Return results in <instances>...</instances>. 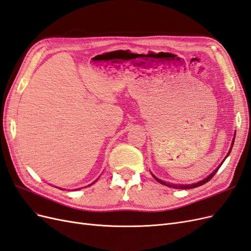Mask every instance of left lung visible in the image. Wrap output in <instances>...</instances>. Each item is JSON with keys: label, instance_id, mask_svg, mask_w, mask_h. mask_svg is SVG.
<instances>
[{"label": "left lung", "instance_id": "left-lung-1", "mask_svg": "<svg viewBox=\"0 0 251 251\" xmlns=\"http://www.w3.org/2000/svg\"><path fill=\"white\" fill-rule=\"evenodd\" d=\"M234 136H235V134H234ZM233 142H234V138L232 139V143H231V147H230V150H229V151H228V154H227V156L225 157V159L227 158V157H228V155L230 154V151H231V149H232V147H233ZM225 159H224V160H225ZM224 160L222 161V163L224 162ZM222 163L221 164H220L219 166H218V168L214 171V172H212L210 175H209V176L208 177H206V178H205V179H203L202 181H199V182H197V183H194V184H183V185H181V184H172V183H169V182H164V181H162V180H160V179H158L156 176H154V175L153 174H151V175H153V177L159 182V183H161V184H163V185H165V186H169V187H173V188H177V189H189V188H195V187H198V186H201V185H203V184H205V183H206V182H208L212 177H214L215 176V175H216V173L218 172V170L220 169V166H221L222 165Z\"/></svg>", "mask_w": 251, "mask_h": 251}]
</instances>
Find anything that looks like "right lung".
<instances>
[{
	"instance_id": "right-lung-1",
	"label": "right lung",
	"mask_w": 251,
	"mask_h": 251,
	"mask_svg": "<svg viewBox=\"0 0 251 251\" xmlns=\"http://www.w3.org/2000/svg\"><path fill=\"white\" fill-rule=\"evenodd\" d=\"M95 182H96V181H95ZM93 183H94V182H93ZM93 183H92V184H93ZM92 184H90V185H92ZM90 185H89V186H90ZM78 189H79V188H78ZM74 191H76V189H74Z\"/></svg>"
}]
</instances>
